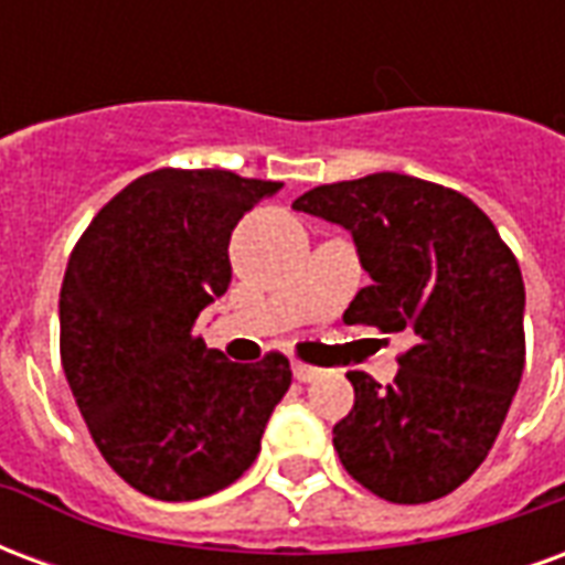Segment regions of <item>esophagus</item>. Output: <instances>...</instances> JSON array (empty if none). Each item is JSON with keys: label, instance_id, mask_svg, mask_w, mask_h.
Wrapping results in <instances>:
<instances>
[{"label": "esophagus", "instance_id": "esophagus-1", "mask_svg": "<svg viewBox=\"0 0 565 565\" xmlns=\"http://www.w3.org/2000/svg\"><path fill=\"white\" fill-rule=\"evenodd\" d=\"M294 375H296V381H315L320 375V369L318 366H308V363H299V360H296V363H294Z\"/></svg>", "mask_w": 565, "mask_h": 565}]
</instances>
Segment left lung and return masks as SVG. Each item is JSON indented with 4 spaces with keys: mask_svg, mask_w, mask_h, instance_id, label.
<instances>
[{
    "mask_svg": "<svg viewBox=\"0 0 565 565\" xmlns=\"http://www.w3.org/2000/svg\"><path fill=\"white\" fill-rule=\"evenodd\" d=\"M296 211L351 230L372 284L344 323L405 332L393 384L348 372L332 445L356 484L399 505L448 497L493 448L521 384L523 278L472 199L399 172L308 190Z\"/></svg>",
    "mask_w": 565,
    "mask_h": 565,
    "instance_id": "obj_1",
    "label": "left lung"
}]
</instances>
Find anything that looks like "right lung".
<instances>
[{
    "label": "right lung",
    "instance_id": "obj_1",
    "mask_svg": "<svg viewBox=\"0 0 565 565\" xmlns=\"http://www.w3.org/2000/svg\"><path fill=\"white\" fill-rule=\"evenodd\" d=\"M278 181L157 169L105 202L60 290V356L105 462L162 502L230 487L290 387V360L230 363L196 335L233 281L230 235Z\"/></svg>",
    "mask_w": 565,
    "mask_h": 565
}]
</instances>
